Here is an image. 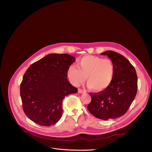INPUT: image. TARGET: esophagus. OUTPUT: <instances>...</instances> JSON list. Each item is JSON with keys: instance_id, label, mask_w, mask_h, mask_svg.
Returning <instances> with one entry per match:
<instances>
[{"instance_id": "34e87169", "label": "esophagus", "mask_w": 152, "mask_h": 152, "mask_svg": "<svg viewBox=\"0 0 152 152\" xmlns=\"http://www.w3.org/2000/svg\"><path fill=\"white\" fill-rule=\"evenodd\" d=\"M85 91H83L82 89H80V88H79L78 89V93H84Z\"/></svg>"}]
</instances>
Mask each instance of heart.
Listing matches in <instances>:
<instances>
[{
    "mask_svg": "<svg viewBox=\"0 0 152 152\" xmlns=\"http://www.w3.org/2000/svg\"><path fill=\"white\" fill-rule=\"evenodd\" d=\"M77 66L72 65L67 70V76L75 86H79L86 77L88 87L100 92L109 87L114 79V65L109 59L85 56L77 61Z\"/></svg>",
    "mask_w": 152,
    "mask_h": 152,
    "instance_id": "obj_1",
    "label": "heart"
}]
</instances>
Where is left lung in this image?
Wrapping results in <instances>:
<instances>
[{
    "mask_svg": "<svg viewBox=\"0 0 152 152\" xmlns=\"http://www.w3.org/2000/svg\"><path fill=\"white\" fill-rule=\"evenodd\" d=\"M107 55L114 65L115 74L111 85L104 91L90 93L91 102L87 108L97 118L107 120L123 116L134 101L138 89L136 70L124 56L112 50L101 53Z\"/></svg>",
    "mask_w": 152,
    "mask_h": 152,
    "instance_id": "obj_1",
    "label": "left lung"
}]
</instances>
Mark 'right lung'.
Masks as SVG:
<instances>
[{"instance_id":"1","label":"right lung","mask_w":152,"mask_h":152,"mask_svg":"<svg viewBox=\"0 0 152 152\" xmlns=\"http://www.w3.org/2000/svg\"><path fill=\"white\" fill-rule=\"evenodd\" d=\"M75 61L69 54L50 53L28 69L20 84V96L23 110L32 121L50 126L60 120L65 96L77 92L67 79Z\"/></svg>"}]
</instances>
